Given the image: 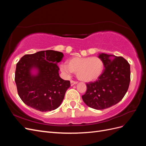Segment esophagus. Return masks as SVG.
Instances as JSON below:
<instances>
[{
	"mask_svg": "<svg viewBox=\"0 0 146 146\" xmlns=\"http://www.w3.org/2000/svg\"><path fill=\"white\" fill-rule=\"evenodd\" d=\"M77 83H78L77 82L74 81V80H71V81H70V85L73 86V85H76V84H77Z\"/></svg>",
	"mask_w": 146,
	"mask_h": 146,
	"instance_id": "1",
	"label": "esophagus"
}]
</instances>
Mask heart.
Wrapping results in <instances>:
<instances>
[{
	"mask_svg": "<svg viewBox=\"0 0 146 146\" xmlns=\"http://www.w3.org/2000/svg\"><path fill=\"white\" fill-rule=\"evenodd\" d=\"M60 69L66 77L74 72L79 80L89 82L100 76L104 69V63L98 56L75 57L69 60L68 64H61Z\"/></svg>",
	"mask_w": 146,
	"mask_h": 146,
	"instance_id": "heart-1",
	"label": "heart"
}]
</instances>
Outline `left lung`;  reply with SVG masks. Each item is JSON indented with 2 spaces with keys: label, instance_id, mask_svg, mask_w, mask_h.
<instances>
[{
  "label": "left lung",
  "instance_id": "8db88e82",
  "mask_svg": "<svg viewBox=\"0 0 146 146\" xmlns=\"http://www.w3.org/2000/svg\"><path fill=\"white\" fill-rule=\"evenodd\" d=\"M105 69L94 82L86 83L82 99L86 105L96 110H104L119 102L129 89L130 66L122 56L99 54Z\"/></svg>",
  "mask_w": 146,
  "mask_h": 146
}]
</instances>
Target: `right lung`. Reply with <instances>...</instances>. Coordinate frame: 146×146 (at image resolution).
<instances>
[{
    "mask_svg": "<svg viewBox=\"0 0 146 146\" xmlns=\"http://www.w3.org/2000/svg\"><path fill=\"white\" fill-rule=\"evenodd\" d=\"M63 56L62 52L48 50L21 58L16 64L15 82L25 104L42 112L54 110L61 105L70 86L69 80L59 76L57 64Z\"/></svg>",
    "mask_w": 146,
    "mask_h": 146,
    "instance_id": "right-lung-1",
    "label": "right lung"
}]
</instances>
